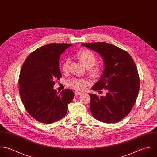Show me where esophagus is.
I'll list each match as a JSON object with an SVG mask.
<instances>
[{
  "instance_id": "34e87169",
  "label": "esophagus",
  "mask_w": 157,
  "mask_h": 157,
  "mask_svg": "<svg viewBox=\"0 0 157 157\" xmlns=\"http://www.w3.org/2000/svg\"><path fill=\"white\" fill-rule=\"evenodd\" d=\"M82 93L80 92H75V95H79V94H82Z\"/></svg>"
}]
</instances>
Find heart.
I'll return each mask as SVG.
<instances>
[{"label":"heart","mask_w":157,"mask_h":157,"mask_svg":"<svg viewBox=\"0 0 157 157\" xmlns=\"http://www.w3.org/2000/svg\"><path fill=\"white\" fill-rule=\"evenodd\" d=\"M77 56L80 61L87 68H90L89 73L93 78H98L102 73L101 68L99 66H94L96 62V57L94 53L89 50H81L77 53ZM70 63V59L67 58L63 63V71H67ZM87 81L84 79L73 78L68 82L69 87L76 90H83L85 89Z\"/></svg>","instance_id":"obj_1"}]
</instances>
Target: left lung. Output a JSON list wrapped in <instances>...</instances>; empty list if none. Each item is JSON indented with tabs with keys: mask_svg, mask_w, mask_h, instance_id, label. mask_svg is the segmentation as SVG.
<instances>
[{
	"mask_svg": "<svg viewBox=\"0 0 157 157\" xmlns=\"http://www.w3.org/2000/svg\"><path fill=\"white\" fill-rule=\"evenodd\" d=\"M81 45L99 53L104 64L102 76L92 89L99 92L105 89L107 93L99 97L89 94L92 115L105 123L121 120L134 106L140 89L139 75L133 59L126 51L109 43H85Z\"/></svg>",
	"mask_w": 157,
	"mask_h": 157,
	"instance_id": "obj_1",
	"label": "left lung"
}]
</instances>
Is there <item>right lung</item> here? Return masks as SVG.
I'll use <instances>...</instances> for the list:
<instances>
[{"label":"right lung","instance_id":"add662e5","mask_svg":"<svg viewBox=\"0 0 157 157\" xmlns=\"http://www.w3.org/2000/svg\"><path fill=\"white\" fill-rule=\"evenodd\" d=\"M70 44L52 43L32 52L20 73L19 94L29 113L37 121L51 124L61 120L73 98L71 90L57 92L55 81L62 77L59 59Z\"/></svg>","mask_w":157,"mask_h":157}]
</instances>
